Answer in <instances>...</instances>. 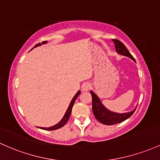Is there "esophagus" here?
Masks as SVG:
<instances>
[{
  "label": "esophagus",
  "mask_w": 160,
  "mask_h": 160,
  "mask_svg": "<svg viewBox=\"0 0 160 160\" xmlns=\"http://www.w3.org/2000/svg\"><path fill=\"white\" fill-rule=\"evenodd\" d=\"M90 88H91V85L88 82H84L82 86V91H88Z\"/></svg>",
  "instance_id": "34e87169"
}]
</instances>
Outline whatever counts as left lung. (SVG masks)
Wrapping results in <instances>:
<instances>
[{
  "instance_id": "left-lung-1",
  "label": "left lung",
  "mask_w": 160,
  "mask_h": 160,
  "mask_svg": "<svg viewBox=\"0 0 160 160\" xmlns=\"http://www.w3.org/2000/svg\"><path fill=\"white\" fill-rule=\"evenodd\" d=\"M112 41L115 44V51H116L117 53H119V54L125 56V57H128L136 62L135 59L133 58V57L129 52L126 46L122 42L117 39H112ZM90 93H91L92 98V112H93V114L95 116L96 119L103 124L112 125L124 122L133 114L136 109L135 108L132 111L125 113H118L115 112H112L106 108L103 105L101 100L98 97L97 95H95V92L91 91Z\"/></svg>"
}]
</instances>
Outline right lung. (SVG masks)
<instances>
[{
    "label": "right lung",
    "instance_id": "obj_1",
    "mask_svg": "<svg viewBox=\"0 0 160 160\" xmlns=\"http://www.w3.org/2000/svg\"><path fill=\"white\" fill-rule=\"evenodd\" d=\"M47 43V41H45V42H42V44H46ZM42 45L41 43H38L37 45H36L34 46V48H36L38 47V46H40ZM80 94V91H78V93L76 94V95H74V97L73 98V99L72 100V101H71L70 104H69L68 107V109H67L66 112H65L64 116L62 117V118L61 119V121L59 122V123H57V124L53 125V126L52 127H50V128H39L40 129H42V130H57V129H59L61 128L62 127H63L64 125L66 124L67 122L68 121L69 118H70V115H71V113H72V107L73 106H74V101L75 100L77 99V98L78 97V95Z\"/></svg>",
    "mask_w": 160,
    "mask_h": 160
}]
</instances>
